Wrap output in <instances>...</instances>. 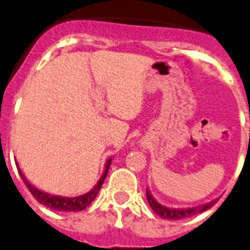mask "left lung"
<instances>
[{
  "label": "left lung",
  "instance_id": "obj_1",
  "mask_svg": "<svg viewBox=\"0 0 250 250\" xmlns=\"http://www.w3.org/2000/svg\"><path fill=\"white\" fill-rule=\"evenodd\" d=\"M146 199H148L149 205H150L151 209L157 214H159L160 217L165 218V220H183V218H188V217H192L197 213H201V212L207 211V209L211 208L212 206H214L218 199L212 200L211 202H207V204L201 205V206L192 207V208H167V207L162 206L159 202H157L154 200V197L151 196V193L146 190Z\"/></svg>",
  "mask_w": 250,
  "mask_h": 250
}]
</instances>
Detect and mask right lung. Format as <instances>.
<instances>
[{"label":"right lung","instance_id":"add662e5","mask_svg":"<svg viewBox=\"0 0 250 250\" xmlns=\"http://www.w3.org/2000/svg\"><path fill=\"white\" fill-rule=\"evenodd\" d=\"M112 159L107 160V164H106V170H104V175H102V178L100 179L99 184L95 186V188L90 191V192L85 193V195H81L78 196V197H60V196H53V195H49V193L43 192V191L38 190L36 186L30 185L29 181L24 178V175L22 174L20 169H18V172H20L21 178H22L23 183L25 184V186L28 188V190L30 191V193L33 195L34 199L39 202V204L44 205V206L49 207V208H53L55 211H64V212H78V211H83L85 209L86 207L90 206L91 202L93 200L96 199L97 193H99L100 188H101L102 184H104V179L107 176V171L109 169V165H111ZM18 167V164H17Z\"/></svg>","mask_w":250,"mask_h":250}]
</instances>
